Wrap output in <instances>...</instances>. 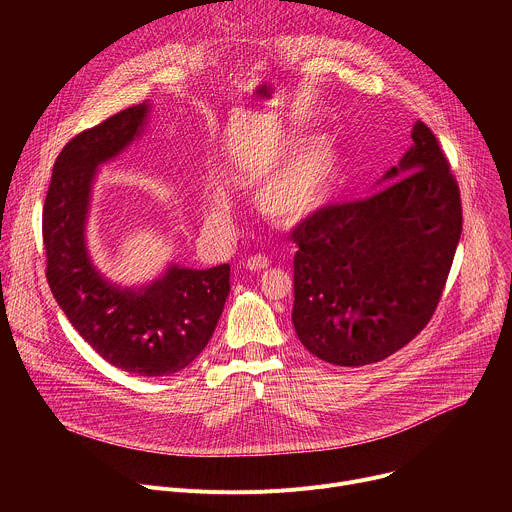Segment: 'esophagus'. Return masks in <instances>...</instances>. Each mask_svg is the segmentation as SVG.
<instances>
[{
	"label": "esophagus",
	"instance_id": "34e87169",
	"mask_svg": "<svg viewBox=\"0 0 512 512\" xmlns=\"http://www.w3.org/2000/svg\"><path fill=\"white\" fill-rule=\"evenodd\" d=\"M267 267H269V259L263 255H253L245 261V269H249V271H263Z\"/></svg>",
	"mask_w": 512,
	"mask_h": 512
}]
</instances>
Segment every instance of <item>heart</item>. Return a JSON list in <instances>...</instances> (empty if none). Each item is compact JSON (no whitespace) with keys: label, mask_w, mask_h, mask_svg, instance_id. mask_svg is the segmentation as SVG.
<instances>
[{"label":"heart","mask_w":512,"mask_h":512,"mask_svg":"<svg viewBox=\"0 0 512 512\" xmlns=\"http://www.w3.org/2000/svg\"><path fill=\"white\" fill-rule=\"evenodd\" d=\"M342 158L332 137L316 135L291 152L259 186L257 206L279 225H302L322 212L340 182ZM227 202L214 204V216H227Z\"/></svg>","instance_id":"obj_1"}]
</instances>
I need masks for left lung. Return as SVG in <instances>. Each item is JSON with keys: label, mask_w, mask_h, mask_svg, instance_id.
<instances>
[{"label": "left lung", "mask_w": 512, "mask_h": 512, "mask_svg": "<svg viewBox=\"0 0 512 512\" xmlns=\"http://www.w3.org/2000/svg\"><path fill=\"white\" fill-rule=\"evenodd\" d=\"M411 139L375 194L328 206L291 235L298 245L291 322L314 356L338 367L379 362L413 340L454 261L458 184L425 123L415 121Z\"/></svg>", "instance_id": "1"}]
</instances>
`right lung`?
Returning <instances> with one entry per match:
<instances>
[{
    "label": "right lung",
    "mask_w": 512,
    "mask_h": 512,
    "mask_svg": "<svg viewBox=\"0 0 512 512\" xmlns=\"http://www.w3.org/2000/svg\"><path fill=\"white\" fill-rule=\"evenodd\" d=\"M145 101L72 137L56 158L42 212L46 277L68 322L113 367L139 377L174 375L204 350L231 291L229 263H170L156 279L123 287L93 263L87 245L99 168L143 135Z\"/></svg>",
    "instance_id": "right-lung-1"
}]
</instances>
